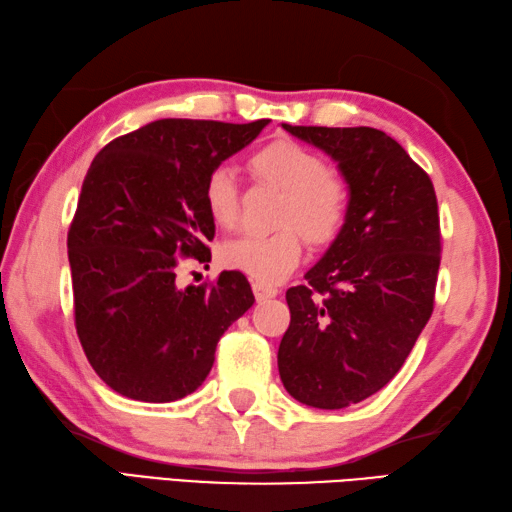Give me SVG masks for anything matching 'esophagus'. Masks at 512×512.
I'll list each match as a JSON object with an SVG mask.
<instances>
[{"mask_svg": "<svg viewBox=\"0 0 512 512\" xmlns=\"http://www.w3.org/2000/svg\"><path fill=\"white\" fill-rule=\"evenodd\" d=\"M252 289H254V295H256L258 302L269 300V298H276V295H278L276 287L265 285V282H258V280H252Z\"/></svg>", "mask_w": 512, "mask_h": 512, "instance_id": "1", "label": "esophagus"}]
</instances>
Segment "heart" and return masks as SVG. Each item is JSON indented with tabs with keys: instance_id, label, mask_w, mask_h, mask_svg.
Returning a JSON list of instances; mask_svg holds the SVG:
<instances>
[{
	"instance_id": "b5f03b06",
	"label": "heart",
	"mask_w": 512,
	"mask_h": 512,
	"mask_svg": "<svg viewBox=\"0 0 512 512\" xmlns=\"http://www.w3.org/2000/svg\"><path fill=\"white\" fill-rule=\"evenodd\" d=\"M249 173L260 184L280 190L271 234H243L221 247L227 269L258 282H278L300 263L302 236L311 245L333 243L344 230L350 190L324 157L293 140H274L249 157ZM238 181L230 166H214L203 181V208L210 221L230 230L238 221Z\"/></svg>"
}]
</instances>
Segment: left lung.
<instances>
[{"label": "left lung", "instance_id": "left-lung-1", "mask_svg": "<svg viewBox=\"0 0 512 512\" xmlns=\"http://www.w3.org/2000/svg\"><path fill=\"white\" fill-rule=\"evenodd\" d=\"M337 162L350 190L344 230L306 285L287 291L278 348L295 401L342 410L401 370L434 311L440 219L434 184L403 146L372 127H291Z\"/></svg>", "mask_w": 512, "mask_h": 512}]
</instances>
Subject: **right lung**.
Returning a JSON list of instances; mask_svg holds the SVG:
<instances>
[{
  "mask_svg": "<svg viewBox=\"0 0 512 512\" xmlns=\"http://www.w3.org/2000/svg\"><path fill=\"white\" fill-rule=\"evenodd\" d=\"M269 120H155L109 142L89 166L67 232L74 320L113 392L170 403L206 381L221 335L254 304L238 271L177 287L179 258L210 260L203 181Z\"/></svg>",
  "mask_w": 512,
  "mask_h": 512,
  "instance_id": "obj_1",
  "label": "right lung"
}]
</instances>
